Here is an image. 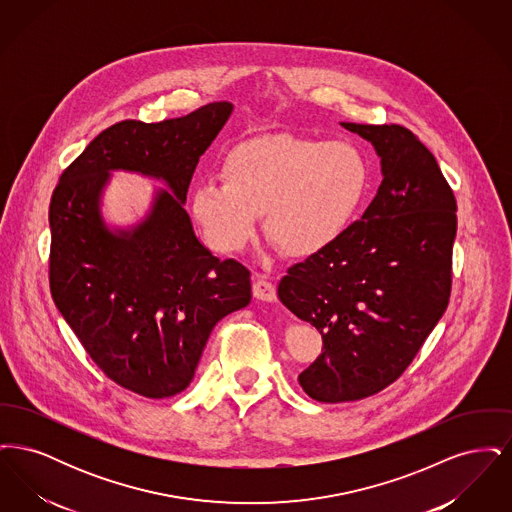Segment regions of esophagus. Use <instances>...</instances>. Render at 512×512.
Instances as JSON below:
<instances>
[{
	"mask_svg": "<svg viewBox=\"0 0 512 512\" xmlns=\"http://www.w3.org/2000/svg\"><path fill=\"white\" fill-rule=\"evenodd\" d=\"M253 295L261 301H276V288L265 276H255Z\"/></svg>",
	"mask_w": 512,
	"mask_h": 512,
	"instance_id": "obj_1",
	"label": "esophagus"
}]
</instances>
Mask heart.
Here are the masks:
<instances>
[{
  "label": "heart",
  "instance_id": "1",
  "mask_svg": "<svg viewBox=\"0 0 512 512\" xmlns=\"http://www.w3.org/2000/svg\"><path fill=\"white\" fill-rule=\"evenodd\" d=\"M222 176L224 182H199L190 197L192 217L211 247L242 251L267 213L270 240L295 259L338 244L370 184L363 151L347 140H253L226 155Z\"/></svg>",
  "mask_w": 512,
  "mask_h": 512
}]
</instances>
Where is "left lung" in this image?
<instances>
[{
    "instance_id": "1",
    "label": "left lung",
    "mask_w": 512,
    "mask_h": 512,
    "mask_svg": "<svg viewBox=\"0 0 512 512\" xmlns=\"http://www.w3.org/2000/svg\"><path fill=\"white\" fill-rule=\"evenodd\" d=\"M341 126L374 146L384 180L338 244L278 284L280 301L322 334V353L299 374L322 403L365 399L413 363L447 309L457 234L453 190L409 128Z\"/></svg>"
}]
</instances>
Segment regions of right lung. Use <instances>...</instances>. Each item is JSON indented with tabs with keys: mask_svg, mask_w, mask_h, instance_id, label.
Here are the masks:
<instances>
[{
	"mask_svg": "<svg viewBox=\"0 0 512 512\" xmlns=\"http://www.w3.org/2000/svg\"><path fill=\"white\" fill-rule=\"evenodd\" d=\"M234 105L217 101L163 122L122 121L96 136L49 203V288L92 361L149 399L186 390L220 318L251 301L249 270L220 261L184 209L199 157ZM111 170L163 179L147 219L111 231L100 194Z\"/></svg>",
	"mask_w": 512,
	"mask_h": 512,
	"instance_id": "add662e5",
	"label": "right lung"
}]
</instances>
